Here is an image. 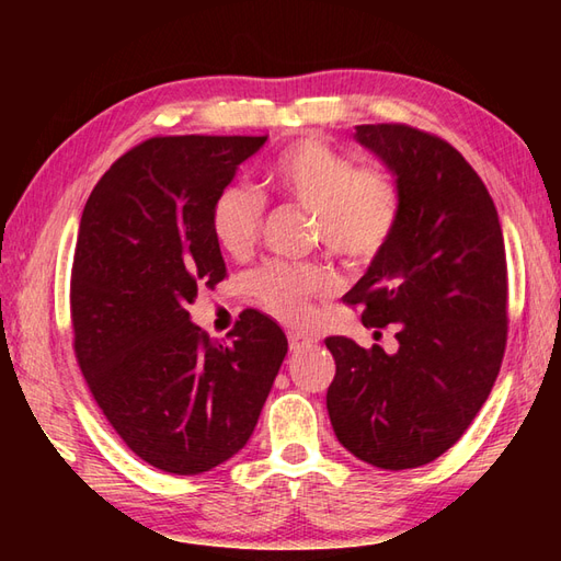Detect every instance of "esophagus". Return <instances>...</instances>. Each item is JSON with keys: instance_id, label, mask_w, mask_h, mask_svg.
<instances>
[{"instance_id": "34e87169", "label": "esophagus", "mask_w": 561, "mask_h": 561, "mask_svg": "<svg viewBox=\"0 0 561 561\" xmlns=\"http://www.w3.org/2000/svg\"><path fill=\"white\" fill-rule=\"evenodd\" d=\"M313 340L311 337H301V335H289V347L294 350V352H299V350H308V347H313Z\"/></svg>"}]
</instances>
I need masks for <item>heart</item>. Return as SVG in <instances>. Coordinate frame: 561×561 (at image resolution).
I'll use <instances>...</instances> for the list:
<instances>
[{"mask_svg": "<svg viewBox=\"0 0 561 561\" xmlns=\"http://www.w3.org/2000/svg\"><path fill=\"white\" fill-rule=\"evenodd\" d=\"M270 185L289 205L313 214V238L350 267L374 262L398 229L402 197L386 171L356 163L325 139L306 135L272 161ZM265 199L253 187L231 183L214 197L209 226L217 245L231 257L257 243ZM335 274L320 265L270 262L250 277L255 299L289 325L311 320V301L335 291Z\"/></svg>", "mask_w": 561, "mask_h": 561, "instance_id": "heart-1", "label": "heart"}]
</instances>
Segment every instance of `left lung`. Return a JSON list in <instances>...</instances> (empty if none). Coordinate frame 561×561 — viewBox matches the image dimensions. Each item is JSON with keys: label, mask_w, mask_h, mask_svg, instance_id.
I'll return each instance as SVG.
<instances>
[{"label": "left lung", "mask_w": 561, "mask_h": 561, "mask_svg": "<svg viewBox=\"0 0 561 561\" xmlns=\"http://www.w3.org/2000/svg\"><path fill=\"white\" fill-rule=\"evenodd\" d=\"M400 187L398 229L347 291L398 350L328 337V414L340 444L383 470L420 468L465 434L506 350V250L494 202L458 149L410 125L354 133ZM380 335V332H376Z\"/></svg>", "instance_id": "1"}]
</instances>
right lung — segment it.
<instances>
[{"mask_svg": "<svg viewBox=\"0 0 561 561\" xmlns=\"http://www.w3.org/2000/svg\"><path fill=\"white\" fill-rule=\"evenodd\" d=\"M267 137H151L117 159L83 207L71 265L75 354L127 448L173 474L241 450L287 356L272 318L245 311L229 344L187 304L226 277L209 214Z\"/></svg>", "mask_w": 561, "mask_h": 561, "instance_id": "right-lung-1", "label": "right lung"}]
</instances>
